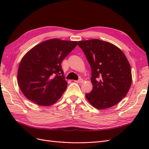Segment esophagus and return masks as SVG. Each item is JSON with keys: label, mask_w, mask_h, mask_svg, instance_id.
<instances>
[{"label": "esophagus", "mask_w": 149, "mask_h": 149, "mask_svg": "<svg viewBox=\"0 0 149 149\" xmlns=\"http://www.w3.org/2000/svg\"><path fill=\"white\" fill-rule=\"evenodd\" d=\"M74 82H76V83H80V84H81V83H82V82H83V80H82V79H79V80H78V81H74Z\"/></svg>", "instance_id": "esophagus-1"}]
</instances>
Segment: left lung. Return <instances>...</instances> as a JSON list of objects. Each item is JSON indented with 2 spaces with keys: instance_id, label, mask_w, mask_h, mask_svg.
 Segmentation results:
<instances>
[{
  "instance_id": "8db88e82",
  "label": "left lung",
  "mask_w": 149,
  "mask_h": 149,
  "mask_svg": "<svg viewBox=\"0 0 149 149\" xmlns=\"http://www.w3.org/2000/svg\"><path fill=\"white\" fill-rule=\"evenodd\" d=\"M90 65L92 91L86 98L95 108L116 105L126 96L132 82L128 60L118 47L99 39L78 41Z\"/></svg>"
}]
</instances>
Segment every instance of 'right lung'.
Returning a JSON list of instances; mask_svg holds the SVG:
<instances>
[{
	"label": "right lung",
	"instance_id": "add662e5",
	"mask_svg": "<svg viewBox=\"0 0 149 149\" xmlns=\"http://www.w3.org/2000/svg\"><path fill=\"white\" fill-rule=\"evenodd\" d=\"M77 41L52 39L36 45L24 55L18 70V84L25 97L41 106L56 103L66 90L61 63Z\"/></svg>",
	"mask_w": 149,
	"mask_h": 149
}]
</instances>
